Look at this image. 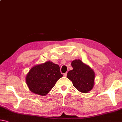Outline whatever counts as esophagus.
<instances>
[{"label": "esophagus", "instance_id": "34e87169", "mask_svg": "<svg viewBox=\"0 0 122 122\" xmlns=\"http://www.w3.org/2000/svg\"><path fill=\"white\" fill-rule=\"evenodd\" d=\"M66 75H67V72H65V73H64V74H63V76H64V77H66Z\"/></svg>", "mask_w": 122, "mask_h": 122}]
</instances>
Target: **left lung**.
Returning <instances> with one entry per match:
<instances>
[{
	"label": "left lung",
	"mask_w": 122,
	"mask_h": 122,
	"mask_svg": "<svg viewBox=\"0 0 122 122\" xmlns=\"http://www.w3.org/2000/svg\"><path fill=\"white\" fill-rule=\"evenodd\" d=\"M73 69L67 74V77L72 82L73 86L82 93H88L92 89L95 74L92 69L80 59L71 63Z\"/></svg>",
	"instance_id": "8db88e82"
}]
</instances>
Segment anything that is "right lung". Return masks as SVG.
Listing matches in <instances>:
<instances>
[{"label": "right lung", "instance_id": "obj_1", "mask_svg": "<svg viewBox=\"0 0 122 122\" xmlns=\"http://www.w3.org/2000/svg\"><path fill=\"white\" fill-rule=\"evenodd\" d=\"M63 76L58 65L51 61L33 67L26 76V82L33 93L45 95Z\"/></svg>", "mask_w": 122, "mask_h": 122}]
</instances>
